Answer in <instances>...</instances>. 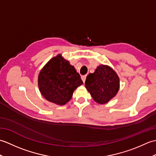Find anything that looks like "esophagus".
I'll use <instances>...</instances> for the list:
<instances>
[{
    "label": "esophagus",
    "mask_w": 156,
    "mask_h": 156,
    "mask_svg": "<svg viewBox=\"0 0 156 156\" xmlns=\"http://www.w3.org/2000/svg\"><path fill=\"white\" fill-rule=\"evenodd\" d=\"M86 78H87V75H84V76H82V77H81V78H82V81H83V82L84 83L85 82V80H86Z\"/></svg>",
    "instance_id": "obj_1"
}]
</instances>
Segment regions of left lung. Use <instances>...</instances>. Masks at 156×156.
<instances>
[{
    "mask_svg": "<svg viewBox=\"0 0 156 156\" xmlns=\"http://www.w3.org/2000/svg\"><path fill=\"white\" fill-rule=\"evenodd\" d=\"M85 87L95 102L106 104L113 98L120 88L117 73L107 65H99L92 74H89L85 81Z\"/></svg>",
    "mask_w": 156,
    "mask_h": 156,
    "instance_id": "8db88e82",
    "label": "left lung"
}]
</instances>
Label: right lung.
I'll list each match as a JSON object with an SVG mask.
<instances>
[{
    "label": "right lung",
    "instance_id": "obj_1",
    "mask_svg": "<svg viewBox=\"0 0 156 156\" xmlns=\"http://www.w3.org/2000/svg\"><path fill=\"white\" fill-rule=\"evenodd\" d=\"M82 84L80 74L62 54L49 59L38 76L41 95L58 105H64L70 101L73 92Z\"/></svg>",
    "mask_w": 156,
    "mask_h": 156
}]
</instances>
